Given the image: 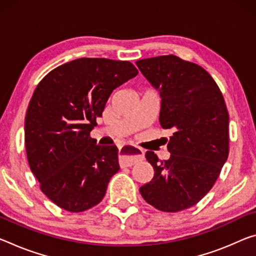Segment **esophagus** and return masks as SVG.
Here are the masks:
<instances>
[{
    "label": "esophagus",
    "instance_id": "obj_1",
    "mask_svg": "<svg viewBox=\"0 0 256 256\" xmlns=\"http://www.w3.org/2000/svg\"><path fill=\"white\" fill-rule=\"evenodd\" d=\"M144 158V154L142 150L133 146H124L120 149V164L123 166H132Z\"/></svg>",
    "mask_w": 256,
    "mask_h": 256
}]
</instances>
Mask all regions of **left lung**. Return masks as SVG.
I'll use <instances>...</instances> for the list:
<instances>
[{
  "label": "left lung",
  "instance_id": "8db88e82",
  "mask_svg": "<svg viewBox=\"0 0 256 256\" xmlns=\"http://www.w3.org/2000/svg\"><path fill=\"white\" fill-rule=\"evenodd\" d=\"M136 64L160 92L162 128L174 131L168 160L146 152L155 173L140 194L157 210L179 212L197 204L216 184L229 155V114L216 80L198 64L173 54Z\"/></svg>",
  "mask_w": 256,
  "mask_h": 256
}]
</instances>
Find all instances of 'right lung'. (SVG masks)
<instances>
[{
	"label": "right lung",
	"instance_id": "add662e5",
	"mask_svg": "<svg viewBox=\"0 0 256 256\" xmlns=\"http://www.w3.org/2000/svg\"><path fill=\"white\" fill-rule=\"evenodd\" d=\"M138 75L128 62L80 58L40 80L28 104L25 144L40 190L56 205L83 212L102 200L118 172V149L99 146L90 132L112 92Z\"/></svg>",
	"mask_w": 256,
	"mask_h": 256
}]
</instances>
